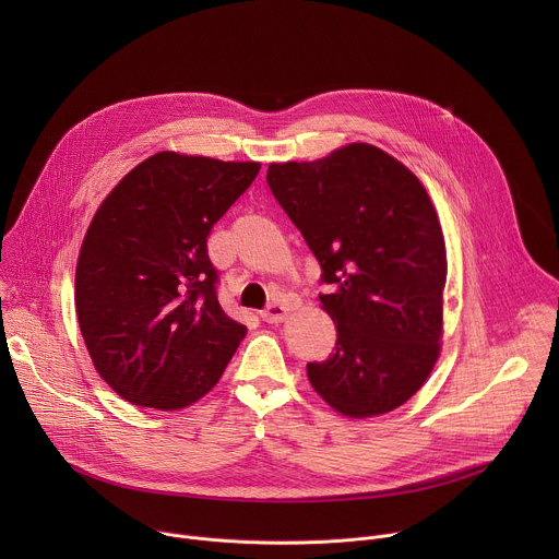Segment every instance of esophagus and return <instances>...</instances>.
Instances as JSON below:
<instances>
[{
  "label": "esophagus",
  "mask_w": 559,
  "mask_h": 559,
  "mask_svg": "<svg viewBox=\"0 0 559 559\" xmlns=\"http://www.w3.org/2000/svg\"><path fill=\"white\" fill-rule=\"evenodd\" d=\"M289 313V307L283 302H272L261 311V318L265 323H283Z\"/></svg>",
  "instance_id": "1"
}]
</instances>
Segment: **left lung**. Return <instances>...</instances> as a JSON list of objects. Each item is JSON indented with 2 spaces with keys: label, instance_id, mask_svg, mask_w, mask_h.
Listing matches in <instances>:
<instances>
[{
  "label": "left lung",
  "instance_id": "obj_1",
  "mask_svg": "<svg viewBox=\"0 0 559 559\" xmlns=\"http://www.w3.org/2000/svg\"><path fill=\"white\" fill-rule=\"evenodd\" d=\"M267 186L321 265L318 294L336 352L307 362L328 405L349 418L407 403L442 336L444 236L433 203L401 162L352 143L307 164H272Z\"/></svg>",
  "mask_w": 559,
  "mask_h": 559
}]
</instances>
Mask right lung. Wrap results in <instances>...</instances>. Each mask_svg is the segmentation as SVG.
<instances>
[{"instance_id": "1", "label": "right lung", "mask_w": 559, "mask_h": 559, "mask_svg": "<svg viewBox=\"0 0 559 559\" xmlns=\"http://www.w3.org/2000/svg\"><path fill=\"white\" fill-rule=\"evenodd\" d=\"M261 164L158 152L97 210L74 274L79 330L123 401L183 409L221 378L248 328L221 309L207 236Z\"/></svg>"}]
</instances>
